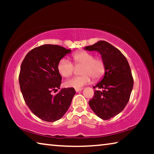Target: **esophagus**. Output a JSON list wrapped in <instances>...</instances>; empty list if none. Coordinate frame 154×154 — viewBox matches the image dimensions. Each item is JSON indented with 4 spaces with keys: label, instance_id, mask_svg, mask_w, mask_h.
Wrapping results in <instances>:
<instances>
[{
    "label": "esophagus",
    "instance_id": "obj_1",
    "mask_svg": "<svg viewBox=\"0 0 154 154\" xmlns=\"http://www.w3.org/2000/svg\"><path fill=\"white\" fill-rule=\"evenodd\" d=\"M83 90V88H75V91H76L77 92H79L80 91H82Z\"/></svg>",
    "mask_w": 154,
    "mask_h": 154
}]
</instances>
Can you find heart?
I'll list each match as a JSON object with an SVG mask.
<instances>
[{
  "label": "heart",
  "instance_id": "obj_1",
  "mask_svg": "<svg viewBox=\"0 0 154 154\" xmlns=\"http://www.w3.org/2000/svg\"><path fill=\"white\" fill-rule=\"evenodd\" d=\"M75 65L82 64L81 69L82 75L75 77L65 82L66 87L79 88L91 82L92 77L94 80L100 79L105 74L106 64L100 57H94L90 52L79 51L72 55ZM57 69L60 74L64 77H69L73 73L74 65L71 61L66 58L60 60Z\"/></svg>",
  "mask_w": 154,
  "mask_h": 154
}]
</instances>
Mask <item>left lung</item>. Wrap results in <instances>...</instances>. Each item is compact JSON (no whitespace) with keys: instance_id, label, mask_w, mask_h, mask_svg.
Instances as JSON below:
<instances>
[{"instance_id":"left-lung-1","label":"left lung","mask_w":154,"mask_h":154,"mask_svg":"<svg viewBox=\"0 0 154 154\" xmlns=\"http://www.w3.org/2000/svg\"><path fill=\"white\" fill-rule=\"evenodd\" d=\"M85 50L100 54L106 64L103 79L93 88L95 90L89 105L99 118L109 119L117 116L128 103L134 80L127 59L118 49L105 41H99Z\"/></svg>"}]
</instances>
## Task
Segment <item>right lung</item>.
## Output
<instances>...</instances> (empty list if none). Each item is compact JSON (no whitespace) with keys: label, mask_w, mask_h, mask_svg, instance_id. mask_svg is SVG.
Instances as JSON below:
<instances>
[{"label":"right lung","mask_w":154,"mask_h":154,"mask_svg":"<svg viewBox=\"0 0 154 154\" xmlns=\"http://www.w3.org/2000/svg\"><path fill=\"white\" fill-rule=\"evenodd\" d=\"M71 51L57 45H43L28 52L21 64L19 82L23 98L30 110L42 120L61 119L76 92L73 88H68L52 94L60 89L62 82L57 65Z\"/></svg>","instance_id":"add662e5"}]
</instances>
